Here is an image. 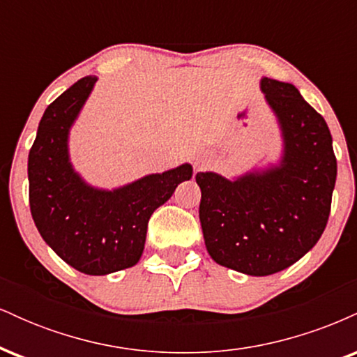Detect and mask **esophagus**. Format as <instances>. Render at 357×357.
<instances>
[{
  "label": "esophagus",
  "mask_w": 357,
  "mask_h": 357,
  "mask_svg": "<svg viewBox=\"0 0 357 357\" xmlns=\"http://www.w3.org/2000/svg\"><path fill=\"white\" fill-rule=\"evenodd\" d=\"M195 166H196V167H199V161H196V162H195Z\"/></svg>",
  "instance_id": "esophagus-1"
}]
</instances>
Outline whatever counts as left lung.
<instances>
[{"mask_svg": "<svg viewBox=\"0 0 357 357\" xmlns=\"http://www.w3.org/2000/svg\"><path fill=\"white\" fill-rule=\"evenodd\" d=\"M260 89L282 130L280 161L235 179L196 174L208 253L253 277L290 267L317 243L337 176L333 136L321 114L292 84L264 77Z\"/></svg>", "mask_w": 357, "mask_h": 357, "instance_id": "obj_1", "label": "left lung"}]
</instances>
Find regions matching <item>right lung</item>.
Returning <instances> with one entry per match:
<instances>
[{
  "instance_id": "1",
  "label": "right lung",
  "mask_w": 357,
  "mask_h": 357,
  "mask_svg": "<svg viewBox=\"0 0 357 357\" xmlns=\"http://www.w3.org/2000/svg\"><path fill=\"white\" fill-rule=\"evenodd\" d=\"M97 77L65 90L45 110L28 155L30 210L45 243L70 267L107 275L134 267L144 252L151 215L192 176L191 165L100 190L73 169L68 134Z\"/></svg>"
}]
</instances>
